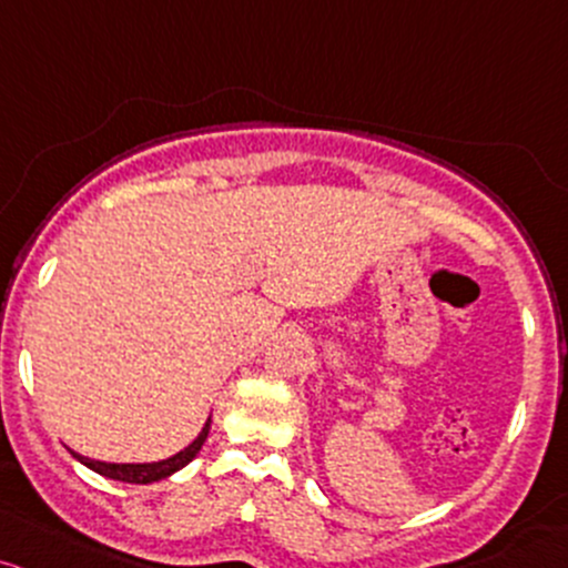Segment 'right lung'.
Here are the masks:
<instances>
[{
    "instance_id": "right-lung-1",
    "label": "right lung",
    "mask_w": 568,
    "mask_h": 568,
    "mask_svg": "<svg viewBox=\"0 0 568 568\" xmlns=\"http://www.w3.org/2000/svg\"><path fill=\"white\" fill-rule=\"evenodd\" d=\"M210 434V420L204 423L202 434L196 436V439L191 442L185 450H180L178 456L166 458V460H159V464H104V460H91V458H83L74 453V458L80 460V464H85L89 469L97 471V475H104L110 479H121V483H134V485H148V483H155V479H164L174 475L178 469H183L189 460H193L199 450H202L204 439H207Z\"/></svg>"
}]
</instances>
